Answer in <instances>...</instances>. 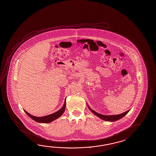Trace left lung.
I'll return each mask as SVG.
<instances>
[{
	"label": "left lung",
	"mask_w": 156,
	"mask_h": 156,
	"mask_svg": "<svg viewBox=\"0 0 156 156\" xmlns=\"http://www.w3.org/2000/svg\"><path fill=\"white\" fill-rule=\"evenodd\" d=\"M88 108L92 112L95 114L96 116H98L99 118H101L102 120H105V121H115L117 120H119L120 119H121L122 117H123V116H125L127 113L129 112L130 110L127 111L126 112L121 113L120 115H110V116H105V115H101L99 114L98 113H97L93 111L92 109H91L89 106Z\"/></svg>",
	"instance_id": "8db88e82"
}]
</instances>
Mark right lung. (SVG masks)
I'll return each instance as SVG.
<instances>
[{
  "label": "right lung",
  "mask_w": 156,
  "mask_h": 156,
  "mask_svg": "<svg viewBox=\"0 0 156 156\" xmlns=\"http://www.w3.org/2000/svg\"><path fill=\"white\" fill-rule=\"evenodd\" d=\"M66 108V101L64 103V105H63L61 108L57 112L54 113L53 114H51L48 116H44V117H35V116H33L31 115H30L29 113L26 112L25 110H24V111L29 116L31 119H32L33 120L37 122H40V123H50L51 122H52L53 121L58 119V117H59L60 116H62V114L64 112Z\"/></svg>",
  "instance_id": "obj_1"
}]
</instances>
